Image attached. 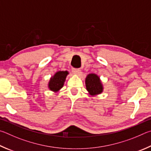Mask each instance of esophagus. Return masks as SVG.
<instances>
[{
	"label": "esophagus",
	"mask_w": 151,
	"mask_h": 151,
	"mask_svg": "<svg viewBox=\"0 0 151 151\" xmlns=\"http://www.w3.org/2000/svg\"><path fill=\"white\" fill-rule=\"evenodd\" d=\"M80 70L78 68H73L72 70V73L74 74H79L80 72Z\"/></svg>",
	"instance_id": "esophagus-1"
}]
</instances>
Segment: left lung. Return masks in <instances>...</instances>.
Masks as SVG:
<instances>
[{
	"mask_svg": "<svg viewBox=\"0 0 151 151\" xmlns=\"http://www.w3.org/2000/svg\"><path fill=\"white\" fill-rule=\"evenodd\" d=\"M86 86L87 90L91 96L100 94L103 91V86L99 78L96 74L91 73L87 76L86 79Z\"/></svg>",
	"mask_w": 151,
	"mask_h": 151,
	"instance_id": "left-lung-1",
	"label": "left lung"
}]
</instances>
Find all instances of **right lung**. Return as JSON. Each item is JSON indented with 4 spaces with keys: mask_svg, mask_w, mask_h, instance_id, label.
<instances>
[{
    "mask_svg": "<svg viewBox=\"0 0 151 151\" xmlns=\"http://www.w3.org/2000/svg\"><path fill=\"white\" fill-rule=\"evenodd\" d=\"M69 73L67 71H60L55 73V75L51 78L48 83V88L53 91L56 92L62 88L63 83L65 80L66 76Z\"/></svg>",
    "mask_w": 151,
    "mask_h": 151,
    "instance_id": "add662e5",
    "label": "right lung"
}]
</instances>
